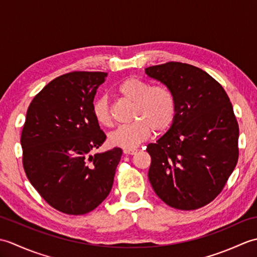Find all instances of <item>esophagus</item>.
<instances>
[{"label": "esophagus", "instance_id": "1", "mask_svg": "<svg viewBox=\"0 0 257 257\" xmlns=\"http://www.w3.org/2000/svg\"><path fill=\"white\" fill-rule=\"evenodd\" d=\"M137 152V149H124L123 154L124 155H135Z\"/></svg>", "mask_w": 257, "mask_h": 257}]
</instances>
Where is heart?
I'll list each match as a JSON object with an SVG mask.
<instances>
[{"instance_id":"heart-1","label":"heart","mask_w":257,"mask_h":257,"mask_svg":"<svg viewBox=\"0 0 257 257\" xmlns=\"http://www.w3.org/2000/svg\"><path fill=\"white\" fill-rule=\"evenodd\" d=\"M118 94L134 102L133 120L109 134L108 141L113 147L135 149L150 137L154 130L161 134L172 124L176 116V100L165 86H150L147 81L135 77L124 79L117 88ZM96 121L101 125L111 124L109 100L106 96L97 98L92 105Z\"/></svg>"}]
</instances>
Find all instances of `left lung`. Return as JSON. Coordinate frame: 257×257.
I'll use <instances>...</instances> for the list:
<instances>
[{
    "label": "left lung",
    "instance_id": "8db88e82",
    "mask_svg": "<svg viewBox=\"0 0 257 257\" xmlns=\"http://www.w3.org/2000/svg\"><path fill=\"white\" fill-rule=\"evenodd\" d=\"M172 92L170 129L147 146L149 181L156 194L178 210H196L220 194L238 159V124L230 98L204 70L169 62L145 69Z\"/></svg>",
    "mask_w": 257,
    "mask_h": 257
}]
</instances>
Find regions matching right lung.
I'll return each mask as SVG.
<instances>
[{"mask_svg": "<svg viewBox=\"0 0 257 257\" xmlns=\"http://www.w3.org/2000/svg\"><path fill=\"white\" fill-rule=\"evenodd\" d=\"M107 76L73 72L48 83L30 103L21 136L27 179L48 204L66 214H86L112 188L120 148L91 155L106 140L92 112Z\"/></svg>", "mask_w": 257, "mask_h": 257, "instance_id": "obj_1", "label": "right lung"}]
</instances>
